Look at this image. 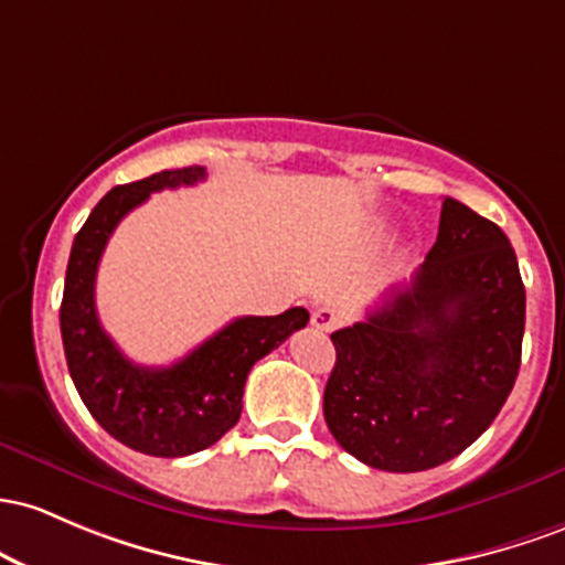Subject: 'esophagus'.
<instances>
[{
    "instance_id": "obj_1",
    "label": "esophagus",
    "mask_w": 565,
    "mask_h": 565,
    "mask_svg": "<svg viewBox=\"0 0 565 565\" xmlns=\"http://www.w3.org/2000/svg\"><path fill=\"white\" fill-rule=\"evenodd\" d=\"M312 326L317 331H333V328L341 326V312L335 307H317L312 312Z\"/></svg>"
}]
</instances>
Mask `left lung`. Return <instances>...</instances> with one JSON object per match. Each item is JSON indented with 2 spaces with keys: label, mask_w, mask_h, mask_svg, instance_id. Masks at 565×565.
<instances>
[{
  "label": "left lung",
  "mask_w": 565,
  "mask_h": 565,
  "mask_svg": "<svg viewBox=\"0 0 565 565\" xmlns=\"http://www.w3.org/2000/svg\"><path fill=\"white\" fill-rule=\"evenodd\" d=\"M523 328L525 288L510 239L446 198L433 250L411 282L390 288L365 320L331 333L328 429L376 470L446 465L510 397Z\"/></svg>",
  "instance_id": "left-lung-1"
}]
</instances>
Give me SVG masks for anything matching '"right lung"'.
I'll return each instance as SVG.
<instances>
[{"instance_id": "1", "label": "right lung", "mask_w": 565, "mask_h": 565, "mask_svg": "<svg viewBox=\"0 0 565 565\" xmlns=\"http://www.w3.org/2000/svg\"><path fill=\"white\" fill-rule=\"evenodd\" d=\"M202 179L205 168L194 164L114 186L74 237L63 285V352L82 403L114 440L162 459L198 454L230 433L243 414L250 367L309 322L303 307L275 317H237L164 367L136 365L109 339L95 309V275L111 232L151 192L194 186Z\"/></svg>"}]
</instances>
